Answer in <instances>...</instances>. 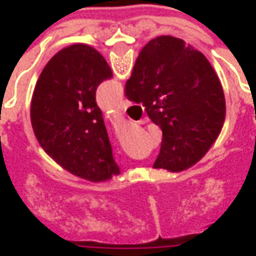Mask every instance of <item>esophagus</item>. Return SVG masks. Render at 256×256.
Returning a JSON list of instances; mask_svg holds the SVG:
<instances>
[{"mask_svg":"<svg viewBox=\"0 0 256 256\" xmlns=\"http://www.w3.org/2000/svg\"><path fill=\"white\" fill-rule=\"evenodd\" d=\"M128 106H130V101L128 100H122V102H120V108L122 110H126Z\"/></svg>","mask_w":256,"mask_h":256,"instance_id":"1","label":"esophagus"}]
</instances>
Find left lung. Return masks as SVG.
Listing matches in <instances>:
<instances>
[{
    "mask_svg": "<svg viewBox=\"0 0 256 256\" xmlns=\"http://www.w3.org/2000/svg\"><path fill=\"white\" fill-rule=\"evenodd\" d=\"M111 76L94 48L75 44L48 62L31 100V124L42 150L64 170L92 182L119 174L96 102L97 86Z\"/></svg>",
    "mask_w": 256,
    "mask_h": 256,
    "instance_id": "8db88e82",
    "label": "left lung"
}]
</instances>
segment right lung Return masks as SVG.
<instances>
[{"mask_svg": "<svg viewBox=\"0 0 256 256\" xmlns=\"http://www.w3.org/2000/svg\"><path fill=\"white\" fill-rule=\"evenodd\" d=\"M124 94L142 104L163 133L154 168L180 172L196 164L225 122V96L214 68L176 36H158L141 49Z\"/></svg>", "mask_w": 256, "mask_h": 256, "instance_id": "obj_1", "label": "right lung"}]
</instances>
